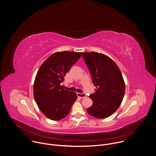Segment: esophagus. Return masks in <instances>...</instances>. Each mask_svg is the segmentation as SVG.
Segmentation results:
<instances>
[{"label":"esophagus","mask_w":156,"mask_h":156,"mask_svg":"<svg viewBox=\"0 0 156 156\" xmlns=\"http://www.w3.org/2000/svg\"><path fill=\"white\" fill-rule=\"evenodd\" d=\"M77 96L80 97V98H84L86 97V94L85 93H80V92H77Z\"/></svg>","instance_id":"1"}]
</instances>
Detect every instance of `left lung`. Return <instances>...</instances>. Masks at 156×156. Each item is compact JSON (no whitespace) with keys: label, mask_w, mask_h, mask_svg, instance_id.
Returning <instances> with one entry per match:
<instances>
[{"label":"left lung","mask_w":156,"mask_h":156,"mask_svg":"<svg viewBox=\"0 0 156 156\" xmlns=\"http://www.w3.org/2000/svg\"><path fill=\"white\" fill-rule=\"evenodd\" d=\"M91 74L95 92L89 95L92 105L87 113L97 119H104L119 107L125 93V83L116 64L108 56L96 52L83 53Z\"/></svg>","instance_id":"left-lung-1"}]
</instances>
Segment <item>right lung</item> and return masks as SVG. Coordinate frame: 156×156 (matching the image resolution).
Masks as SVG:
<instances>
[{
  "instance_id": "add662e5",
  "label": "right lung",
  "mask_w": 156,
  "mask_h": 156,
  "mask_svg": "<svg viewBox=\"0 0 156 156\" xmlns=\"http://www.w3.org/2000/svg\"><path fill=\"white\" fill-rule=\"evenodd\" d=\"M81 53L56 52L44 61L37 72L34 83V98L40 110L51 120L66 117L77 98L76 92L64 89L60 84Z\"/></svg>"
}]
</instances>
